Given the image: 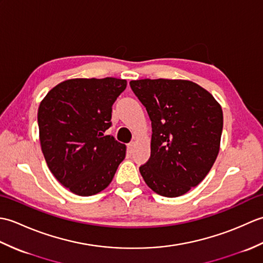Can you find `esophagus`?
Returning <instances> with one entry per match:
<instances>
[{"instance_id": "34e87169", "label": "esophagus", "mask_w": 263, "mask_h": 263, "mask_svg": "<svg viewBox=\"0 0 263 263\" xmlns=\"http://www.w3.org/2000/svg\"><path fill=\"white\" fill-rule=\"evenodd\" d=\"M136 146H137V143H136L135 141L131 142V143H128V144H127V149H128V152H130V153H133V150H135Z\"/></svg>"}]
</instances>
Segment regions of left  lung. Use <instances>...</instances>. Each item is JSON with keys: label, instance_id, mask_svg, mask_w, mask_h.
Masks as SVG:
<instances>
[{"label": "left lung", "instance_id": "obj_1", "mask_svg": "<svg viewBox=\"0 0 263 263\" xmlns=\"http://www.w3.org/2000/svg\"><path fill=\"white\" fill-rule=\"evenodd\" d=\"M152 121L150 158L140 168L147 185L176 198L203 180L220 149L222 109L198 83L182 79L130 81Z\"/></svg>", "mask_w": 263, "mask_h": 263}]
</instances>
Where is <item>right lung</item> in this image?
<instances>
[{"instance_id":"add662e5","label":"right lung","mask_w":263,"mask_h":263,"mask_svg":"<svg viewBox=\"0 0 263 263\" xmlns=\"http://www.w3.org/2000/svg\"><path fill=\"white\" fill-rule=\"evenodd\" d=\"M126 80L77 78L52 88L39 104V141L55 178L81 197L109 185L126 146L104 132L110 126L111 106Z\"/></svg>"}]
</instances>
